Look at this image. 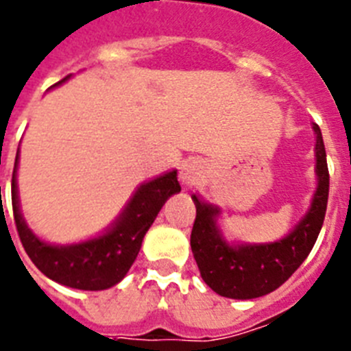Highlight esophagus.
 I'll use <instances>...</instances> for the list:
<instances>
[{
	"label": "esophagus",
	"instance_id": "esophagus-1",
	"mask_svg": "<svg viewBox=\"0 0 351 351\" xmlns=\"http://www.w3.org/2000/svg\"><path fill=\"white\" fill-rule=\"evenodd\" d=\"M204 167L195 160L184 161L181 165V170H179V181L184 186H193L197 184L200 179H202Z\"/></svg>",
	"mask_w": 351,
	"mask_h": 351
}]
</instances>
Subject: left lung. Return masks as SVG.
Here are the masks:
<instances>
[{
    "instance_id": "1",
    "label": "left lung",
    "mask_w": 351,
    "mask_h": 351,
    "mask_svg": "<svg viewBox=\"0 0 351 351\" xmlns=\"http://www.w3.org/2000/svg\"><path fill=\"white\" fill-rule=\"evenodd\" d=\"M316 135V186L309 210L287 237L269 244H228L216 219L219 209L193 195L197 218L191 230V251L202 280L228 299H256L280 288L308 258L324 225L328 200V169L322 130Z\"/></svg>"
}]
</instances>
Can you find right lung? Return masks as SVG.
<instances>
[{"label":"right lung","mask_w":351,"mask_h":351,"mask_svg":"<svg viewBox=\"0 0 351 351\" xmlns=\"http://www.w3.org/2000/svg\"><path fill=\"white\" fill-rule=\"evenodd\" d=\"M66 79H70V75L54 86H60ZM17 161L19 151L12 176V209L21 243L31 262L43 274L56 283L77 290H107L119 283L137 258L142 239L156 219L163 204L169 200L170 195L181 191L178 170L163 173L160 178L138 186L137 191L130 198L128 206L104 235L79 244L54 246L40 241L27 228L21 214L15 179Z\"/></svg>","instance_id":"1"}]
</instances>
